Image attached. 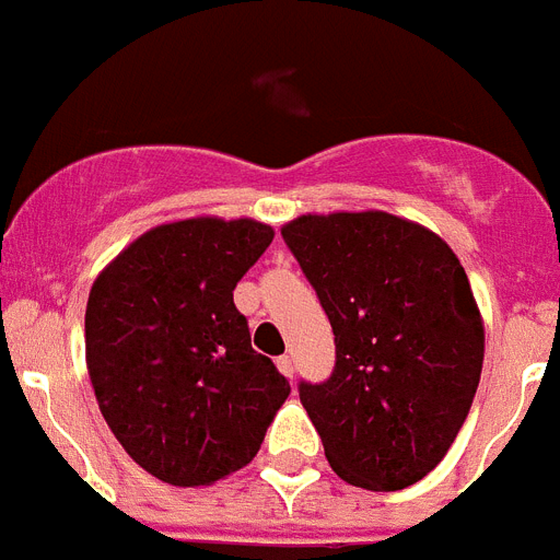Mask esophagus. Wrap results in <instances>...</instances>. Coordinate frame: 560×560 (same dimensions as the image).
<instances>
[{
    "instance_id": "34e87169",
    "label": "esophagus",
    "mask_w": 560,
    "mask_h": 560,
    "mask_svg": "<svg viewBox=\"0 0 560 560\" xmlns=\"http://www.w3.org/2000/svg\"><path fill=\"white\" fill-rule=\"evenodd\" d=\"M277 369H280L285 377H294V360H291L289 354H280V358H277Z\"/></svg>"
}]
</instances>
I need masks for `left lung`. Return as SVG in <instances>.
I'll use <instances>...</instances> for the list:
<instances>
[{
    "label": "left lung",
    "mask_w": 560,
    "mask_h": 560,
    "mask_svg": "<svg viewBox=\"0 0 560 560\" xmlns=\"http://www.w3.org/2000/svg\"><path fill=\"white\" fill-rule=\"evenodd\" d=\"M285 246L335 331V369L300 381L331 469L395 492L443 460L483 366L469 277L435 231L386 211L303 214Z\"/></svg>",
    "instance_id": "1"
}]
</instances>
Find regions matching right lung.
Here are the masks:
<instances>
[{
	"instance_id": "add662e5",
	"label": "right lung",
	"mask_w": 560,
	"mask_h": 560,
	"mask_svg": "<svg viewBox=\"0 0 560 560\" xmlns=\"http://www.w3.org/2000/svg\"><path fill=\"white\" fill-rule=\"evenodd\" d=\"M275 240L257 220L145 231L91 285L85 360L114 438L171 487H208L260 450L289 381L252 349L240 277Z\"/></svg>"
}]
</instances>
